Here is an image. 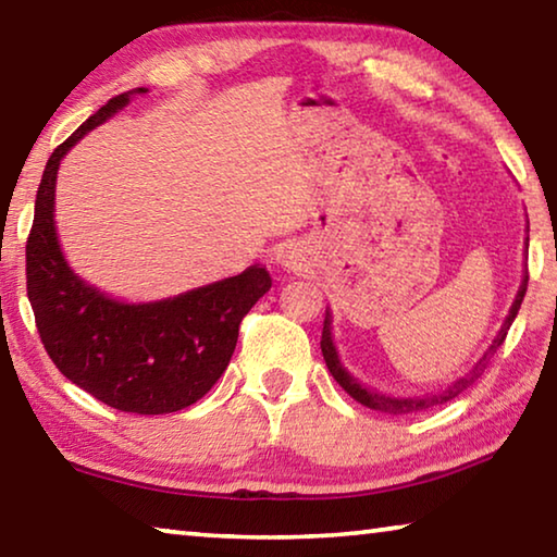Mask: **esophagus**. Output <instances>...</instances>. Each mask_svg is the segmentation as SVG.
Instances as JSON below:
<instances>
[{
    "label": "esophagus",
    "instance_id": "1",
    "mask_svg": "<svg viewBox=\"0 0 557 557\" xmlns=\"http://www.w3.org/2000/svg\"><path fill=\"white\" fill-rule=\"evenodd\" d=\"M275 258H277V262H280L282 268H297L299 260H301V252H299L297 245L285 243V245H280V248H277Z\"/></svg>",
    "mask_w": 557,
    "mask_h": 557
}]
</instances>
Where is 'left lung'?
I'll return each mask as SVG.
<instances>
[{
    "instance_id": "8db88e82",
    "label": "left lung",
    "mask_w": 557,
    "mask_h": 557,
    "mask_svg": "<svg viewBox=\"0 0 557 557\" xmlns=\"http://www.w3.org/2000/svg\"><path fill=\"white\" fill-rule=\"evenodd\" d=\"M525 289H528V270L523 275V282H521V289H518V295L513 299L511 305V312H508L506 322L502 326V332L496 334L494 344L488 346V351L479 358L474 369H471L465 379H459L455 383H449L445 391H437V393H428V395H420V398H391V395H383V393H375V391H369L366 385L358 383L354 375H348V371L344 369L342 363H338V354L334 348V338H332V314H329L326 309V317H324V332H322V354H324V361H326V369L329 373L334 375V381L342 385V388L351 395L354 400H358L361 405H366V408L371 410H379V412H388V414H408V412H418V410H425V408H432V405H442L447 403L451 398H457L459 393H465L471 383H474L479 375L484 373V369L488 366V361H492L496 348L504 344V338L508 334V329H511L513 319L518 314V309H521V301L525 297Z\"/></svg>"
}]
</instances>
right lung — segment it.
I'll return each mask as SVG.
<instances>
[{"label":"right lung","instance_id":"1","mask_svg":"<svg viewBox=\"0 0 557 557\" xmlns=\"http://www.w3.org/2000/svg\"><path fill=\"white\" fill-rule=\"evenodd\" d=\"M135 92L147 90L108 100L46 162L26 240V295L46 354L65 379L115 410L164 414L188 408L213 388L228 369L243 317L272 280L265 268L250 265L178 297L125 305L69 268L53 223L59 164L86 132L125 108Z\"/></svg>","mask_w":557,"mask_h":557}]
</instances>
